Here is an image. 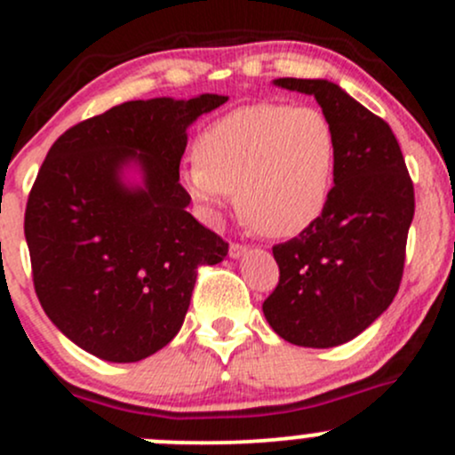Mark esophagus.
<instances>
[{"label":"esophagus","mask_w":455,"mask_h":455,"mask_svg":"<svg viewBox=\"0 0 455 455\" xmlns=\"http://www.w3.org/2000/svg\"><path fill=\"white\" fill-rule=\"evenodd\" d=\"M248 252L246 246H242V243H231L228 246V255H231V259H240V257H243Z\"/></svg>","instance_id":"1"}]
</instances>
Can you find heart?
<instances>
[{
	"instance_id": "1",
	"label": "heart",
	"mask_w": 455,
	"mask_h": 455,
	"mask_svg": "<svg viewBox=\"0 0 455 455\" xmlns=\"http://www.w3.org/2000/svg\"><path fill=\"white\" fill-rule=\"evenodd\" d=\"M183 172L189 198L218 218L235 194L242 218L270 237H294L327 209L338 167L331 119L314 107L261 102L209 124Z\"/></svg>"
}]
</instances>
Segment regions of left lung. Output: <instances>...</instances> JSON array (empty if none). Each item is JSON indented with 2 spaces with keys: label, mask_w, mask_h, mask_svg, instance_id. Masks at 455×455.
<instances>
[{
  "label": "left lung",
  "mask_w": 455,
  "mask_h": 455,
  "mask_svg": "<svg viewBox=\"0 0 455 455\" xmlns=\"http://www.w3.org/2000/svg\"><path fill=\"white\" fill-rule=\"evenodd\" d=\"M314 95L338 135L331 198L299 237L272 248L279 285L264 300L276 336L331 348L360 336L388 309L403 275L414 188L390 126L329 80L276 78Z\"/></svg>",
  "instance_id": "1"
}]
</instances>
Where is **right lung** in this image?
Instances as JSON below:
<instances>
[{"label": "right lung", "mask_w": 455, "mask_h": 455, "mask_svg": "<svg viewBox=\"0 0 455 455\" xmlns=\"http://www.w3.org/2000/svg\"><path fill=\"white\" fill-rule=\"evenodd\" d=\"M227 100H132L76 124L47 152L23 224L35 290L91 355L128 364L170 344L198 266L227 257L179 183L188 128Z\"/></svg>", "instance_id": "right-lung-1"}]
</instances>
